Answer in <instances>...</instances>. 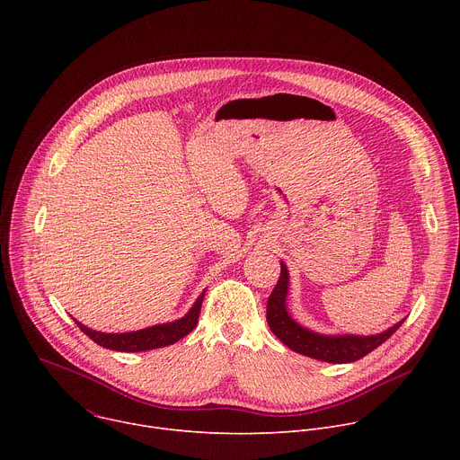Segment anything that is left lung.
Here are the masks:
<instances>
[{
    "label": "left lung",
    "mask_w": 460,
    "mask_h": 460,
    "mask_svg": "<svg viewBox=\"0 0 460 460\" xmlns=\"http://www.w3.org/2000/svg\"><path fill=\"white\" fill-rule=\"evenodd\" d=\"M280 279L275 286L271 296L268 298V323L271 332L293 351L323 360L332 364H346L355 362L376 349L380 344H384L393 333H395L402 325L404 320L395 323L389 330L360 337V335H320L314 332L305 330L298 322L291 318L288 313V289H289V273L284 261H280Z\"/></svg>",
    "instance_id": "left-lung-1"
}]
</instances>
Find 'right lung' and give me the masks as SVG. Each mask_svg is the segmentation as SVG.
Instances as JSON below:
<instances>
[{
    "label": "right lung",
    "instance_id": "obj_1",
    "mask_svg": "<svg viewBox=\"0 0 460 460\" xmlns=\"http://www.w3.org/2000/svg\"><path fill=\"white\" fill-rule=\"evenodd\" d=\"M204 295H206V291L199 296V300L192 304V307L189 309V313L185 316H181L174 322L146 327V330H138V332L100 333V332H93L91 327H87L80 322H76V323L91 341H94L98 346L107 348V349L125 351V353L156 349V348H164V346H171V344L178 342L180 339H183L185 335H189L194 330L196 323H199Z\"/></svg>",
    "mask_w": 460,
    "mask_h": 460
}]
</instances>
